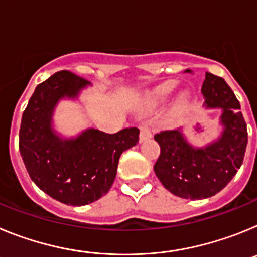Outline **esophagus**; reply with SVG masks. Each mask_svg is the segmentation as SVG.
<instances>
[{
	"instance_id": "esophagus-1",
	"label": "esophagus",
	"mask_w": 257,
	"mask_h": 257,
	"mask_svg": "<svg viewBox=\"0 0 257 257\" xmlns=\"http://www.w3.org/2000/svg\"><path fill=\"white\" fill-rule=\"evenodd\" d=\"M152 138V131L151 128L148 127V124H143L140 127V143L145 142V140H148Z\"/></svg>"
}]
</instances>
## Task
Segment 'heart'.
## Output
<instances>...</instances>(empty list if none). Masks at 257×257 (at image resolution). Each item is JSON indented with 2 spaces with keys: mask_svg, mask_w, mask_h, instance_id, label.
<instances>
[{
  "mask_svg": "<svg viewBox=\"0 0 257 257\" xmlns=\"http://www.w3.org/2000/svg\"><path fill=\"white\" fill-rule=\"evenodd\" d=\"M176 87H178V82H176V81H166L162 85L157 86L153 91L151 92V95H149V100H151L152 104L161 103V101H163L165 99H167V97L175 91V88ZM188 100H189V94H188L187 91H183L179 95L178 106L184 105Z\"/></svg>",
  "mask_w": 257,
  "mask_h": 257,
  "instance_id": "1",
  "label": "heart"
}]
</instances>
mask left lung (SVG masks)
Listing matches in <instances>:
<instances>
[{
	"label": "left lung",
	"instance_id": "obj_1",
	"mask_svg": "<svg viewBox=\"0 0 257 257\" xmlns=\"http://www.w3.org/2000/svg\"><path fill=\"white\" fill-rule=\"evenodd\" d=\"M201 92L203 108L220 112L215 139L197 147L185 135V127L154 135L161 148L154 165L157 178L174 196L193 201L210 198L228 185L242 166L248 140L239 101L228 83L206 73Z\"/></svg>",
	"mask_w": 257,
	"mask_h": 257
}]
</instances>
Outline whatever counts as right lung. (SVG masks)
<instances>
[{"instance_id": "1", "label": "right lung", "mask_w": 257, "mask_h": 257, "mask_svg": "<svg viewBox=\"0 0 257 257\" xmlns=\"http://www.w3.org/2000/svg\"><path fill=\"white\" fill-rule=\"evenodd\" d=\"M91 83L61 70L36 87L23 113L19 151L32 181L56 201L85 206L105 196L119 157L139 142L136 127L109 135L86 128L74 136L56 130L55 110L63 100L79 101Z\"/></svg>"}]
</instances>
